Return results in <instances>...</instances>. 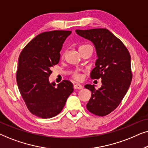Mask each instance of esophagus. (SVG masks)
<instances>
[{
  "mask_svg": "<svg viewBox=\"0 0 148 148\" xmlns=\"http://www.w3.org/2000/svg\"><path fill=\"white\" fill-rule=\"evenodd\" d=\"M74 88L75 89V90H82L83 88V86L80 84H75L74 85Z\"/></svg>",
  "mask_w": 148,
  "mask_h": 148,
  "instance_id": "1",
  "label": "esophagus"
}]
</instances>
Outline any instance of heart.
Returning a JSON list of instances; mask_svg holds the SVG:
<instances>
[{"mask_svg": "<svg viewBox=\"0 0 148 148\" xmlns=\"http://www.w3.org/2000/svg\"><path fill=\"white\" fill-rule=\"evenodd\" d=\"M88 46H91L90 45H88V44H84V45H82L80 46L79 47V50H82V49H84V48H86V47H88ZM72 77H73V79H75V80H81L82 78V75L81 73H79V71H75L73 73L72 75Z\"/></svg>", "mask_w": 148, "mask_h": 148, "instance_id": "b5f03b06", "label": "heart"}]
</instances>
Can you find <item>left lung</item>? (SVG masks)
<instances>
[{"label": "left lung", "mask_w": 148, "mask_h": 148, "mask_svg": "<svg viewBox=\"0 0 148 148\" xmlns=\"http://www.w3.org/2000/svg\"><path fill=\"white\" fill-rule=\"evenodd\" d=\"M76 33L94 43L98 58L90 77L102 79L98 90L92 85L85 86L92 92L87 109L97 116H106L118 107L130 86L133 77L130 54L124 44L107 29H77Z\"/></svg>", "instance_id": "1"}]
</instances>
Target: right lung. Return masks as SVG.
<instances>
[{
  "label": "right lung",
  "mask_w": 148,
  "mask_h": 148,
  "mask_svg": "<svg viewBox=\"0 0 148 148\" xmlns=\"http://www.w3.org/2000/svg\"><path fill=\"white\" fill-rule=\"evenodd\" d=\"M71 31L54 30L39 34L25 46L19 57L16 79L26 106L40 118L49 119L61 112L73 85L63 80L55 87L48 77L58 63L60 51Z\"/></svg>",
  "instance_id": "obj_1"
}]
</instances>
